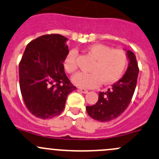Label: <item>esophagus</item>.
Returning <instances> with one entry per match:
<instances>
[{
    "label": "esophagus",
    "mask_w": 159,
    "mask_h": 159,
    "mask_svg": "<svg viewBox=\"0 0 159 159\" xmlns=\"http://www.w3.org/2000/svg\"><path fill=\"white\" fill-rule=\"evenodd\" d=\"M78 89H79L80 92H82V93L85 94V93H87V92H88V90H87V89H81V88H79Z\"/></svg>",
    "instance_id": "esophagus-1"
}]
</instances>
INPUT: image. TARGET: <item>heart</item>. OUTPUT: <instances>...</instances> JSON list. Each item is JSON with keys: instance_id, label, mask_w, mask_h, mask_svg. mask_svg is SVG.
Returning a JSON list of instances; mask_svg holds the SVG:
<instances>
[{"instance_id": "obj_1", "label": "heart", "mask_w": 159, "mask_h": 159, "mask_svg": "<svg viewBox=\"0 0 159 159\" xmlns=\"http://www.w3.org/2000/svg\"><path fill=\"white\" fill-rule=\"evenodd\" d=\"M88 53L94 59L89 73H78L72 81L81 88H96L100 84L115 83L122 77L128 63L125 51L112 49L104 44H94L88 49ZM64 67L68 74L77 70V51L71 50L64 59Z\"/></svg>"}]
</instances>
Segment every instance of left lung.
I'll return each mask as SVG.
<instances>
[{"label":"left lung","mask_w":159,"mask_h":159,"mask_svg":"<svg viewBox=\"0 0 159 159\" xmlns=\"http://www.w3.org/2000/svg\"><path fill=\"white\" fill-rule=\"evenodd\" d=\"M129 65L123 78L107 92L98 93V100L93 106H87L88 114L95 120L107 122L121 115L128 107L132 99L138 81V68L135 55L127 51Z\"/></svg>","instance_id":"8db88e82"}]
</instances>
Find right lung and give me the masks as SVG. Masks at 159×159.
<instances>
[{
	"instance_id": "obj_1",
	"label": "right lung",
	"mask_w": 159,
	"mask_h": 159,
	"mask_svg": "<svg viewBox=\"0 0 159 159\" xmlns=\"http://www.w3.org/2000/svg\"><path fill=\"white\" fill-rule=\"evenodd\" d=\"M67 39L59 34L38 37L26 47L19 63V85L26 107L35 116L49 119L59 115L76 87L64 72L63 62Z\"/></svg>"
}]
</instances>
